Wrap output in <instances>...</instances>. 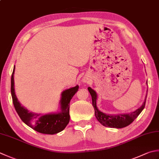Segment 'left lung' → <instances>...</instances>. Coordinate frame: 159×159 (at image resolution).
I'll return each instance as SVG.
<instances>
[{"label":"left lung","instance_id":"left-lung-1","mask_svg":"<svg viewBox=\"0 0 159 159\" xmlns=\"http://www.w3.org/2000/svg\"><path fill=\"white\" fill-rule=\"evenodd\" d=\"M90 94L92 96V105L94 107L95 111V116L97 120L100 122L102 125L107 127H113V128H123L129 124H131L136 118L138 117L139 115L141 114V111L143 110L145 105V102H143L142 106L137 109L134 112H131L129 114H123L119 115H110L106 114L101 112V111L98 110L96 107V98H97V95L94 89L91 88H88Z\"/></svg>","mask_w":159,"mask_h":159}]
</instances>
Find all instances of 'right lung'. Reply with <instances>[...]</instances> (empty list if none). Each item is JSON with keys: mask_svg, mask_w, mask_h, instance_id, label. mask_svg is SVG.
Segmentation results:
<instances>
[{"mask_svg": "<svg viewBox=\"0 0 159 159\" xmlns=\"http://www.w3.org/2000/svg\"><path fill=\"white\" fill-rule=\"evenodd\" d=\"M15 65L11 78V94L15 110L20 119L31 128L36 132L45 134H54L65 128L70 121V102L73 96L79 90V85L65 90L62 93L61 105V111L57 114H47L44 115L30 112L27 109L21 106L18 101L14 92Z\"/></svg>", "mask_w": 159, "mask_h": 159, "instance_id": "obj_1", "label": "right lung"}]
</instances>
